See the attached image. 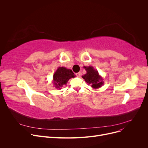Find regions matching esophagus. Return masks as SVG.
Wrapping results in <instances>:
<instances>
[{
  "mask_svg": "<svg viewBox=\"0 0 148 148\" xmlns=\"http://www.w3.org/2000/svg\"><path fill=\"white\" fill-rule=\"evenodd\" d=\"M81 75H82L81 73H76V75L77 77H80L81 76Z\"/></svg>",
  "mask_w": 148,
  "mask_h": 148,
  "instance_id": "34e87169",
  "label": "esophagus"
}]
</instances>
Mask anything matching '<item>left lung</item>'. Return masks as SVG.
I'll use <instances>...</instances> for the list:
<instances>
[{
    "mask_svg": "<svg viewBox=\"0 0 148 148\" xmlns=\"http://www.w3.org/2000/svg\"><path fill=\"white\" fill-rule=\"evenodd\" d=\"M83 68L86 71V74L82 75V78L88 85H90V86L94 89H97L101 87L104 84L103 79L99 74L97 70L92 66H84Z\"/></svg>",
    "mask_w": 148,
    "mask_h": 148,
    "instance_id": "left-lung-1",
    "label": "left lung"
}]
</instances>
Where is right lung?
I'll use <instances>...</instances> for the list:
<instances>
[{
	"mask_svg": "<svg viewBox=\"0 0 148 148\" xmlns=\"http://www.w3.org/2000/svg\"><path fill=\"white\" fill-rule=\"evenodd\" d=\"M75 77L71 69H67L64 66H59L54 73L52 83L54 88L61 89V88L64 85H66L70 79L74 78Z\"/></svg>",
	"mask_w": 148,
	"mask_h": 148,
	"instance_id": "1",
	"label": "right lung"
}]
</instances>
